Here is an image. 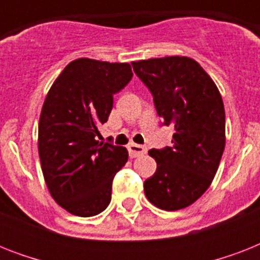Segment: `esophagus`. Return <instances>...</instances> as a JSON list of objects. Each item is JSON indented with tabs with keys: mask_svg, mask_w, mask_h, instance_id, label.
<instances>
[{
	"mask_svg": "<svg viewBox=\"0 0 260 260\" xmlns=\"http://www.w3.org/2000/svg\"><path fill=\"white\" fill-rule=\"evenodd\" d=\"M128 151H129L131 158H138L140 155L146 154L147 148L144 146H140V144H135V143H131L128 146Z\"/></svg>",
	"mask_w": 260,
	"mask_h": 260,
	"instance_id": "obj_1",
	"label": "esophagus"
}]
</instances>
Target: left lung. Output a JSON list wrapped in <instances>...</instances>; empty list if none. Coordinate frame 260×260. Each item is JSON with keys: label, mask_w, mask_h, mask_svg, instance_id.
I'll return each mask as SVG.
<instances>
[{"label": "left lung", "mask_w": 260, "mask_h": 260, "mask_svg": "<svg viewBox=\"0 0 260 260\" xmlns=\"http://www.w3.org/2000/svg\"><path fill=\"white\" fill-rule=\"evenodd\" d=\"M150 90L162 125L173 126V146L152 148L156 171L144 182L151 204L183 209L205 193L225 147V110L217 86L196 60L186 56L132 62Z\"/></svg>", "instance_id": "1"}]
</instances>
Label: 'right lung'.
Returning <instances> with one entry per match:
<instances>
[{"label": "right lung", "instance_id": "obj_1", "mask_svg": "<svg viewBox=\"0 0 260 260\" xmlns=\"http://www.w3.org/2000/svg\"><path fill=\"white\" fill-rule=\"evenodd\" d=\"M128 63L77 59L47 94L39 121V156L51 196L67 212L91 217L112 200V182L128 151L98 142L113 95L129 83Z\"/></svg>", "mask_w": 260, "mask_h": 260}]
</instances>
